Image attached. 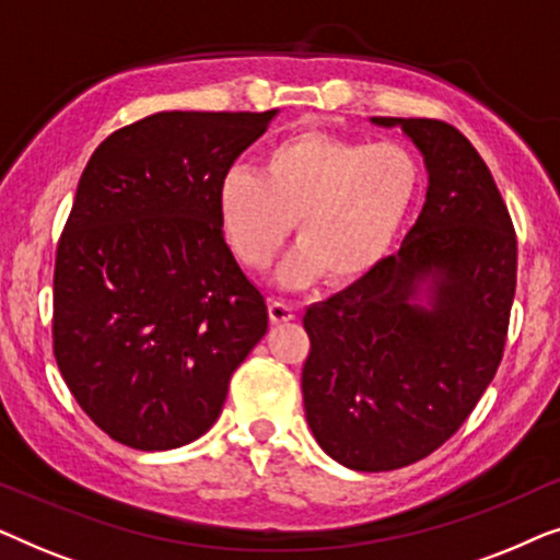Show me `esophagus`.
I'll list each match as a JSON object with an SVG mask.
<instances>
[{"instance_id": "esophagus-1", "label": "esophagus", "mask_w": 560, "mask_h": 560, "mask_svg": "<svg viewBox=\"0 0 560 560\" xmlns=\"http://www.w3.org/2000/svg\"><path fill=\"white\" fill-rule=\"evenodd\" d=\"M267 311H270V320H272L275 326L288 324V320L295 318L293 305H288V303H282V301H270V305H267Z\"/></svg>"}]
</instances>
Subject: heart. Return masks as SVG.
<instances>
[{"label":"heart","instance_id":"obj_1","mask_svg":"<svg viewBox=\"0 0 560 560\" xmlns=\"http://www.w3.org/2000/svg\"><path fill=\"white\" fill-rule=\"evenodd\" d=\"M420 188V163L400 142L298 132L265 152L259 175L234 167L217 209L229 247L249 270L278 255L295 221L298 247L278 267L280 288L324 275L334 285L366 278L400 234Z\"/></svg>","mask_w":560,"mask_h":560}]
</instances>
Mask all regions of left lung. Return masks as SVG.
Masks as SVG:
<instances>
[{"label": "left lung", "mask_w": 560, "mask_h": 560, "mask_svg": "<svg viewBox=\"0 0 560 560\" xmlns=\"http://www.w3.org/2000/svg\"><path fill=\"white\" fill-rule=\"evenodd\" d=\"M400 127L428 175L425 203L397 255L311 305L303 405L318 446L354 471H389L458 431L500 366L517 242L492 173L446 121Z\"/></svg>", "instance_id": "1"}]
</instances>
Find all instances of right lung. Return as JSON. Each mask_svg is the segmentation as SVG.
Here are the masks:
<instances>
[{
  "label": "right lung",
  "instance_id": "add662e5",
  "mask_svg": "<svg viewBox=\"0 0 560 560\" xmlns=\"http://www.w3.org/2000/svg\"><path fill=\"white\" fill-rule=\"evenodd\" d=\"M270 112H160L106 137L58 242L52 349L114 441L201 439L267 334V305L221 234L219 183Z\"/></svg>",
  "mask_w": 560,
  "mask_h": 560
}]
</instances>
